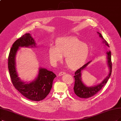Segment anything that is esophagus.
Instances as JSON below:
<instances>
[{"label": "esophagus", "instance_id": "1", "mask_svg": "<svg viewBox=\"0 0 121 121\" xmlns=\"http://www.w3.org/2000/svg\"><path fill=\"white\" fill-rule=\"evenodd\" d=\"M65 73H65V72H64V71H61V72H59V74H58V75H59V76H61L65 74Z\"/></svg>", "mask_w": 121, "mask_h": 121}]
</instances>
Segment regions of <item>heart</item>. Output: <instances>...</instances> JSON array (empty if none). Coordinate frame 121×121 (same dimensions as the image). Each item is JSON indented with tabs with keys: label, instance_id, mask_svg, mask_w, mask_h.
Returning <instances> with one entry per match:
<instances>
[{
	"label": "heart",
	"instance_id": "obj_1",
	"mask_svg": "<svg viewBox=\"0 0 121 121\" xmlns=\"http://www.w3.org/2000/svg\"><path fill=\"white\" fill-rule=\"evenodd\" d=\"M89 54V47L78 38L72 37L58 40L55 46L49 49L48 56L53 63L65 57L66 65L71 69H77L85 63Z\"/></svg>",
	"mask_w": 121,
	"mask_h": 121
}]
</instances>
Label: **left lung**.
Returning a JSON list of instances; mask_svg holds the SVG:
<instances>
[{
	"mask_svg": "<svg viewBox=\"0 0 121 121\" xmlns=\"http://www.w3.org/2000/svg\"><path fill=\"white\" fill-rule=\"evenodd\" d=\"M99 34V37L102 39V43H104L106 46L109 47V45L106 40L103 37L101 33L97 32ZM107 56V62L109 68V74L102 82L97 85L96 86L93 87H87L85 85L81 80V72L86 67V66L90 63L91 61L88 62L87 64L83 65L82 67L78 69L75 73V76H74L75 78V84L74 87V91L75 94L78 97L81 98H88L93 96L99 92L101 89L103 87L105 84L107 83L108 80L111 76L112 73V64L111 62V52L110 51H107L106 53Z\"/></svg>",
	"mask_w": 121,
	"mask_h": 121,
	"instance_id": "obj_1",
	"label": "left lung"
}]
</instances>
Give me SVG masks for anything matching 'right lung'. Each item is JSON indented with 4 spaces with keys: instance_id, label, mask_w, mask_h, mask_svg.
Wrapping results in <instances>:
<instances>
[{
    "instance_id": "obj_1",
    "label": "right lung",
    "mask_w": 121,
    "mask_h": 121,
    "mask_svg": "<svg viewBox=\"0 0 121 121\" xmlns=\"http://www.w3.org/2000/svg\"><path fill=\"white\" fill-rule=\"evenodd\" d=\"M35 42L30 33H26L13 44L8 58V67L13 86L27 99L39 101L45 98L50 92L53 81L56 76L52 71L39 68L37 78L29 83L22 81L18 77L15 67V56L19 47L35 46Z\"/></svg>"
}]
</instances>
